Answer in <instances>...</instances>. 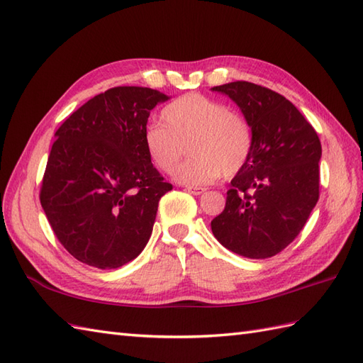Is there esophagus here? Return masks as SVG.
<instances>
[{
    "mask_svg": "<svg viewBox=\"0 0 363 363\" xmlns=\"http://www.w3.org/2000/svg\"><path fill=\"white\" fill-rule=\"evenodd\" d=\"M186 191L194 194V196H201L203 192L206 191V188H200V186H186Z\"/></svg>",
    "mask_w": 363,
    "mask_h": 363,
    "instance_id": "obj_1",
    "label": "esophagus"
}]
</instances>
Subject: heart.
I'll return each instance as SVG.
<instances>
[{
  "mask_svg": "<svg viewBox=\"0 0 363 363\" xmlns=\"http://www.w3.org/2000/svg\"><path fill=\"white\" fill-rule=\"evenodd\" d=\"M163 123L145 130L146 152L157 169L172 174L186 152L191 157L177 171L186 184H209L233 177L250 160L254 132L243 113L201 94H186L162 111Z\"/></svg>",
  "mask_w": 363,
  "mask_h": 363,
  "instance_id": "b5f03b06",
  "label": "heart"
}]
</instances>
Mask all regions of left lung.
Returning <instances> with one entry per match:
<instances>
[{
	"mask_svg": "<svg viewBox=\"0 0 363 363\" xmlns=\"http://www.w3.org/2000/svg\"><path fill=\"white\" fill-rule=\"evenodd\" d=\"M212 91L234 100L254 132L250 160L233 179L212 233L243 257H272L300 234L319 200V135L293 103L268 87L233 82Z\"/></svg>",
	"mask_w": 363,
	"mask_h": 363,
	"instance_id": "left-lung-1",
	"label": "left lung"
}]
</instances>
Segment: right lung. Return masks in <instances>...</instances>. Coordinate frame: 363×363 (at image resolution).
<instances>
[{
  "label": "right lung",
  "instance_id": "1",
  "mask_svg": "<svg viewBox=\"0 0 363 363\" xmlns=\"http://www.w3.org/2000/svg\"><path fill=\"white\" fill-rule=\"evenodd\" d=\"M164 100L149 87H112L55 132L40 201L58 242L89 267H123L152 234L158 201L172 184L151 163L145 130Z\"/></svg>",
  "mask_w": 363,
  "mask_h": 363
}]
</instances>
